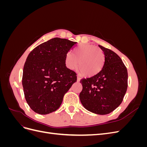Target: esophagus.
Wrapping results in <instances>:
<instances>
[{
	"mask_svg": "<svg viewBox=\"0 0 147 147\" xmlns=\"http://www.w3.org/2000/svg\"><path fill=\"white\" fill-rule=\"evenodd\" d=\"M80 80H81V78H80L78 76H77V82H80Z\"/></svg>",
	"mask_w": 147,
	"mask_h": 147,
	"instance_id": "34e87169",
	"label": "esophagus"
}]
</instances>
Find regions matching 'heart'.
Listing matches in <instances>:
<instances>
[{"label":"heart","instance_id":"b5f03b06","mask_svg":"<svg viewBox=\"0 0 147 147\" xmlns=\"http://www.w3.org/2000/svg\"><path fill=\"white\" fill-rule=\"evenodd\" d=\"M79 72L83 76L91 77L98 74L104 67V53L101 49L96 47L82 44L72 51V55L66 53L64 64L69 70H74L77 67Z\"/></svg>","mask_w":147,"mask_h":147}]
</instances>
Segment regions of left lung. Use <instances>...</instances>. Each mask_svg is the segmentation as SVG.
Instances as JSON below:
<instances>
[{
    "label": "left lung",
    "mask_w": 147,
    "mask_h": 147,
    "mask_svg": "<svg viewBox=\"0 0 147 147\" xmlns=\"http://www.w3.org/2000/svg\"><path fill=\"white\" fill-rule=\"evenodd\" d=\"M104 51L105 62L100 72L82 79L80 99L83 106L97 115L111 113L121 104L127 88V71L119 56L99 45Z\"/></svg>",
    "instance_id": "8db88e82"
}]
</instances>
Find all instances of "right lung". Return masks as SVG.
Returning <instances> with one entry per match:
<instances>
[{
    "label": "right lung",
    "instance_id": "right-lung-1",
    "mask_svg": "<svg viewBox=\"0 0 147 147\" xmlns=\"http://www.w3.org/2000/svg\"><path fill=\"white\" fill-rule=\"evenodd\" d=\"M77 42L54 38L35 48L23 68V84L26 102L35 113L47 115L59 108L65 93L77 82L64 57Z\"/></svg>",
    "mask_w": 147,
    "mask_h": 147
}]
</instances>
